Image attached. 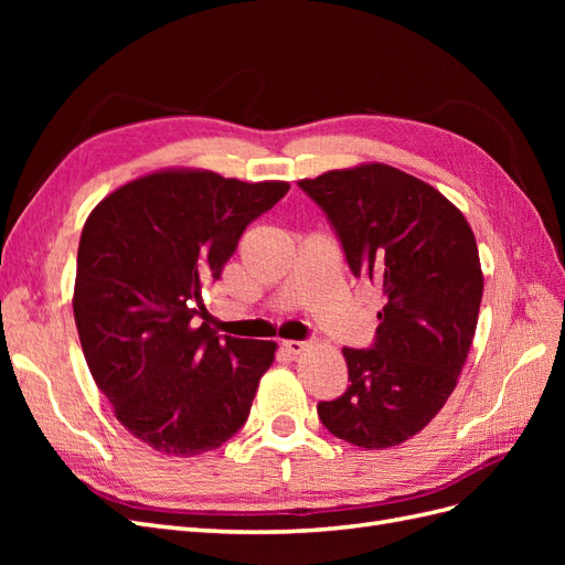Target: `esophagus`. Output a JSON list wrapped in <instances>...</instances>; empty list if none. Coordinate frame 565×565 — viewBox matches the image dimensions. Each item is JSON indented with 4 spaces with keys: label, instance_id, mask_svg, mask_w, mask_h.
Returning a JSON list of instances; mask_svg holds the SVG:
<instances>
[{
    "label": "esophagus",
    "instance_id": "1",
    "mask_svg": "<svg viewBox=\"0 0 565 565\" xmlns=\"http://www.w3.org/2000/svg\"><path fill=\"white\" fill-rule=\"evenodd\" d=\"M282 349H285L289 355H299V353H303L306 349H309V341L287 339V341H282Z\"/></svg>",
    "mask_w": 565,
    "mask_h": 565
}]
</instances>
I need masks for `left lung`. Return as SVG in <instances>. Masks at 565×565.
I'll list each match as a JSON object with an SVG mask.
<instances>
[{"label": "left lung", "mask_w": 565, "mask_h": 565, "mask_svg": "<svg viewBox=\"0 0 565 565\" xmlns=\"http://www.w3.org/2000/svg\"><path fill=\"white\" fill-rule=\"evenodd\" d=\"M328 216L355 278L384 292L370 349H344L349 388L318 403L324 429L382 450L419 434L465 367L483 297L467 218L434 185L388 164L299 181Z\"/></svg>", "instance_id": "8db88e82"}]
</instances>
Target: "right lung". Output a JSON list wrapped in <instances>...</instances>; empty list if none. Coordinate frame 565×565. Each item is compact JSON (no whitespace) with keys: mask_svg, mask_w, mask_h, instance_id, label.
I'll use <instances>...</instances> for the list:
<instances>
[{"mask_svg":"<svg viewBox=\"0 0 565 565\" xmlns=\"http://www.w3.org/2000/svg\"><path fill=\"white\" fill-rule=\"evenodd\" d=\"M289 183L158 172L89 214L73 311L84 358L115 417L152 450L193 457L243 429L276 341L198 324L202 289Z\"/></svg>","mask_w":565,"mask_h":565,"instance_id":"obj_1","label":"right lung"}]
</instances>
